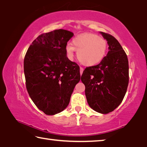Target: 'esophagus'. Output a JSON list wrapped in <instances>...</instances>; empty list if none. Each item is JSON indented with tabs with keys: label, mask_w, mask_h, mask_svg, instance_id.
Listing matches in <instances>:
<instances>
[{
	"label": "esophagus",
	"mask_w": 147,
	"mask_h": 147,
	"mask_svg": "<svg viewBox=\"0 0 147 147\" xmlns=\"http://www.w3.org/2000/svg\"><path fill=\"white\" fill-rule=\"evenodd\" d=\"M83 71H84V69L82 67L80 68V75H82V74Z\"/></svg>",
	"instance_id": "obj_1"
}]
</instances>
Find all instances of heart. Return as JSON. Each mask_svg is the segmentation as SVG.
Listing matches in <instances>:
<instances>
[{
    "label": "heart",
    "instance_id": "heart-1",
    "mask_svg": "<svg viewBox=\"0 0 147 147\" xmlns=\"http://www.w3.org/2000/svg\"><path fill=\"white\" fill-rule=\"evenodd\" d=\"M108 43L105 39L94 34H84L76 36L72 41V45H67L65 53L67 58L73 60L74 51L82 64L87 67L94 66L105 57Z\"/></svg>",
    "mask_w": 147,
    "mask_h": 147
}]
</instances>
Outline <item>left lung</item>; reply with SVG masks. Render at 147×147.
Listing matches in <instances>:
<instances>
[{
	"label": "left lung",
	"mask_w": 147,
	"mask_h": 147,
	"mask_svg": "<svg viewBox=\"0 0 147 147\" xmlns=\"http://www.w3.org/2000/svg\"><path fill=\"white\" fill-rule=\"evenodd\" d=\"M109 51L100 63L87 67L81 76L89 106L96 112L107 114L120 105L127 91L129 67L127 56L119 41L100 32Z\"/></svg>",
	"instance_id": "left-lung-1"
}]
</instances>
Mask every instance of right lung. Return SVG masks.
Returning a JSON list of instances; mask_svg holds the SVG:
<instances>
[{
  "label": "right lung",
  "mask_w": 147,
  "mask_h": 147,
  "mask_svg": "<svg viewBox=\"0 0 147 147\" xmlns=\"http://www.w3.org/2000/svg\"><path fill=\"white\" fill-rule=\"evenodd\" d=\"M73 32L56 30L39 36L24 59L26 87L38 108L49 115L63 111L80 80L79 66L67 59L65 47Z\"/></svg>",
  "instance_id": "right-lung-1"
}]
</instances>
